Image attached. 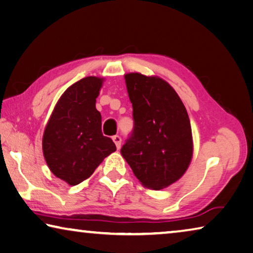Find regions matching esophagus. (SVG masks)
Segmentation results:
<instances>
[{
    "instance_id": "esophagus-1",
    "label": "esophagus",
    "mask_w": 253,
    "mask_h": 253,
    "mask_svg": "<svg viewBox=\"0 0 253 253\" xmlns=\"http://www.w3.org/2000/svg\"><path fill=\"white\" fill-rule=\"evenodd\" d=\"M112 141L115 142V144H116V146H117V148H120V145H122V137H120L119 135L112 136Z\"/></svg>"
}]
</instances>
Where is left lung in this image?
I'll return each instance as SVG.
<instances>
[{"mask_svg":"<svg viewBox=\"0 0 253 253\" xmlns=\"http://www.w3.org/2000/svg\"><path fill=\"white\" fill-rule=\"evenodd\" d=\"M134 127L120 153L135 177L150 189L177 181L192 156L187 110L170 84L139 73L125 75Z\"/></svg>","mask_w":253,"mask_h":253,"instance_id":"8db88e82","label":"left lung"}]
</instances>
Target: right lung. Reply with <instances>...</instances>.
<instances>
[{"label": "right lung", "mask_w": 253, "mask_h": 253, "mask_svg": "<svg viewBox=\"0 0 253 253\" xmlns=\"http://www.w3.org/2000/svg\"><path fill=\"white\" fill-rule=\"evenodd\" d=\"M102 79L87 76L64 92L42 138L47 166L56 177L75 186L89 178L106 156L116 151L103 136L101 115L95 109Z\"/></svg>", "instance_id": "obj_1"}]
</instances>
